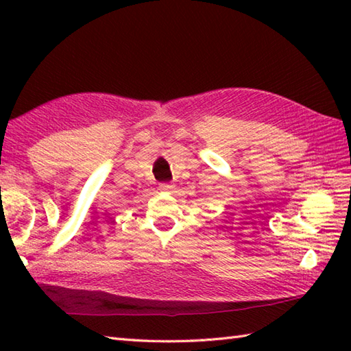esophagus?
<instances>
[{"mask_svg": "<svg viewBox=\"0 0 351 351\" xmlns=\"http://www.w3.org/2000/svg\"><path fill=\"white\" fill-rule=\"evenodd\" d=\"M173 189H175V185L170 184V182L160 184V190H161V191H171Z\"/></svg>", "mask_w": 351, "mask_h": 351, "instance_id": "esophagus-1", "label": "esophagus"}]
</instances>
